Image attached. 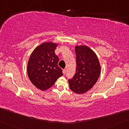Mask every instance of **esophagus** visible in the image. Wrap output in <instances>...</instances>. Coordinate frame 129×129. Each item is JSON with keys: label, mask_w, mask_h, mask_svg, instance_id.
Masks as SVG:
<instances>
[{"label": "esophagus", "mask_w": 129, "mask_h": 129, "mask_svg": "<svg viewBox=\"0 0 129 129\" xmlns=\"http://www.w3.org/2000/svg\"><path fill=\"white\" fill-rule=\"evenodd\" d=\"M66 69H63V74H66Z\"/></svg>", "instance_id": "obj_1"}]
</instances>
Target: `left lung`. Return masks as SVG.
<instances>
[{
    "label": "left lung",
    "instance_id": "left-lung-1",
    "mask_svg": "<svg viewBox=\"0 0 129 129\" xmlns=\"http://www.w3.org/2000/svg\"><path fill=\"white\" fill-rule=\"evenodd\" d=\"M77 68L74 76L69 80L70 89L77 94L89 90L100 77L101 66L93 51L86 45H76Z\"/></svg>",
    "mask_w": 129,
    "mask_h": 129
}]
</instances>
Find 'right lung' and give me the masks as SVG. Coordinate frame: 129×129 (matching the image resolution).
Segmentation results:
<instances>
[{
	"mask_svg": "<svg viewBox=\"0 0 129 129\" xmlns=\"http://www.w3.org/2000/svg\"><path fill=\"white\" fill-rule=\"evenodd\" d=\"M58 45L55 43H43L36 47L27 62L29 80L41 90L50 88L63 76L62 70L58 66L59 58L55 53Z\"/></svg>",
	"mask_w": 129,
	"mask_h": 129,
	"instance_id": "right-lung-1",
	"label": "right lung"
}]
</instances>
